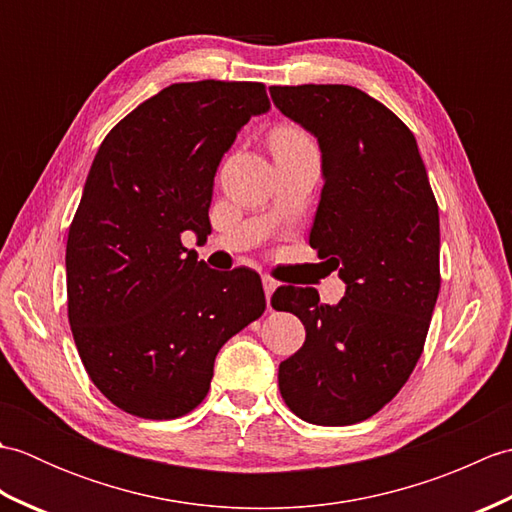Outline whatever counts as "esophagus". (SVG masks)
I'll return each instance as SVG.
<instances>
[{
	"mask_svg": "<svg viewBox=\"0 0 512 512\" xmlns=\"http://www.w3.org/2000/svg\"><path fill=\"white\" fill-rule=\"evenodd\" d=\"M262 284H264L266 301H268V308H270V297H273V292H275V288H277L279 284H277V281H275L273 277H268V275H264V277H262Z\"/></svg>",
	"mask_w": 512,
	"mask_h": 512,
	"instance_id": "1",
	"label": "esophagus"
}]
</instances>
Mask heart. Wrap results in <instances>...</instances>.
Returning <instances> with one entry per match:
<instances>
[{
    "instance_id": "obj_1",
    "label": "heart",
    "mask_w": 512,
    "mask_h": 512,
    "mask_svg": "<svg viewBox=\"0 0 512 512\" xmlns=\"http://www.w3.org/2000/svg\"><path fill=\"white\" fill-rule=\"evenodd\" d=\"M308 147H314L312 140L299 127H277L273 136H270V149H273V154H288V151H299Z\"/></svg>"
}]
</instances>
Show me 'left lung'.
Wrapping results in <instances>:
<instances>
[{"label": "left lung", "mask_w": 512, "mask_h": 512, "mask_svg": "<svg viewBox=\"0 0 512 512\" xmlns=\"http://www.w3.org/2000/svg\"><path fill=\"white\" fill-rule=\"evenodd\" d=\"M279 112L317 136L323 189L310 246L339 268L345 297L281 286L306 343L279 365L292 413L323 427L374 416L407 383L440 292V215L416 138L352 85H273Z\"/></svg>", "instance_id": "obj_1"}]
</instances>
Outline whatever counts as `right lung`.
Wrapping results in <instances>:
<instances>
[{
	"label": "right lung",
	"mask_w": 512,
	"mask_h": 512,
	"mask_svg": "<svg viewBox=\"0 0 512 512\" xmlns=\"http://www.w3.org/2000/svg\"><path fill=\"white\" fill-rule=\"evenodd\" d=\"M268 107L264 83H173L96 151L65 246L68 319L92 383L132 416L193 411L220 347L266 310L255 270L222 275L180 237L211 231L217 165Z\"/></svg>",
	"instance_id": "1"
}]
</instances>
